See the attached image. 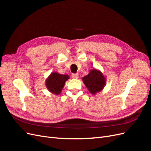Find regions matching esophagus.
I'll use <instances>...</instances> for the list:
<instances>
[{"instance_id": "34e87169", "label": "esophagus", "mask_w": 151, "mask_h": 151, "mask_svg": "<svg viewBox=\"0 0 151 151\" xmlns=\"http://www.w3.org/2000/svg\"><path fill=\"white\" fill-rule=\"evenodd\" d=\"M72 77L73 79H77L79 78V75L77 74H72Z\"/></svg>"}]
</instances>
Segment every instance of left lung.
<instances>
[{
    "label": "left lung",
    "instance_id": "obj_1",
    "mask_svg": "<svg viewBox=\"0 0 151 151\" xmlns=\"http://www.w3.org/2000/svg\"><path fill=\"white\" fill-rule=\"evenodd\" d=\"M82 80L89 93L94 95L103 89L106 81L103 73L97 68L90 70L89 74L83 77Z\"/></svg>",
    "mask_w": 151,
    "mask_h": 151
}]
</instances>
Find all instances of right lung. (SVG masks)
<instances>
[{
  "label": "right lung",
  "mask_w": 151,
  "mask_h": 151,
  "mask_svg": "<svg viewBox=\"0 0 151 151\" xmlns=\"http://www.w3.org/2000/svg\"><path fill=\"white\" fill-rule=\"evenodd\" d=\"M70 78L68 75H63L56 72H52L47 77L45 84L50 93L55 95L60 94L65 82Z\"/></svg>",
  "instance_id": "1"
}]
</instances>
